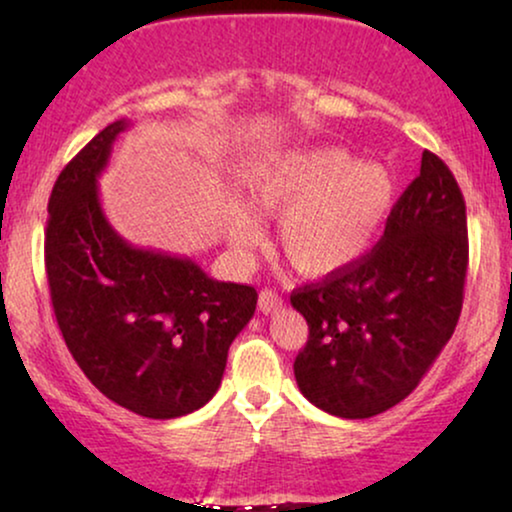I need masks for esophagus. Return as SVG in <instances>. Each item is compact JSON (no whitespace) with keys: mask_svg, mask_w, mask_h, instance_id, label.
Wrapping results in <instances>:
<instances>
[{"mask_svg":"<svg viewBox=\"0 0 512 512\" xmlns=\"http://www.w3.org/2000/svg\"><path fill=\"white\" fill-rule=\"evenodd\" d=\"M282 296L279 293H275L272 289H263L261 293H258V310H261L263 314H270V312H277L279 307H282Z\"/></svg>","mask_w":512,"mask_h":512,"instance_id":"obj_1","label":"esophagus"}]
</instances>
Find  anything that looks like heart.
Instances as JSON below:
<instances>
[{"mask_svg":"<svg viewBox=\"0 0 512 512\" xmlns=\"http://www.w3.org/2000/svg\"><path fill=\"white\" fill-rule=\"evenodd\" d=\"M251 198L259 216L277 219V249L303 275L324 277L361 261L398 202L389 167L363 163L340 146H307L279 153L258 165ZM261 221L247 207L228 219V240L237 251L254 249Z\"/></svg>","mask_w":512,"mask_h":512,"instance_id":"1","label":"heart"}]
</instances>
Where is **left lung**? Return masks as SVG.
I'll list each match as a JSON object with an SVG mask.
<instances>
[{
  "label": "left lung",
  "instance_id": "left-lung-1",
  "mask_svg": "<svg viewBox=\"0 0 512 512\" xmlns=\"http://www.w3.org/2000/svg\"><path fill=\"white\" fill-rule=\"evenodd\" d=\"M468 268L466 202L436 153L396 202L373 249L293 291L310 328L298 389L328 415L366 419L412 394L457 326Z\"/></svg>",
  "mask_w": 512,
  "mask_h": 512
}]
</instances>
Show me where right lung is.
<instances>
[{
    "instance_id": "1",
    "label": "right lung",
    "mask_w": 512,
    "mask_h": 512,
    "mask_svg": "<svg viewBox=\"0 0 512 512\" xmlns=\"http://www.w3.org/2000/svg\"><path fill=\"white\" fill-rule=\"evenodd\" d=\"M130 121L90 139L48 200L46 275L74 361L109 401L149 419L198 410L219 389L230 342L254 317V286L191 258L139 249L111 228L97 177Z\"/></svg>"
}]
</instances>
